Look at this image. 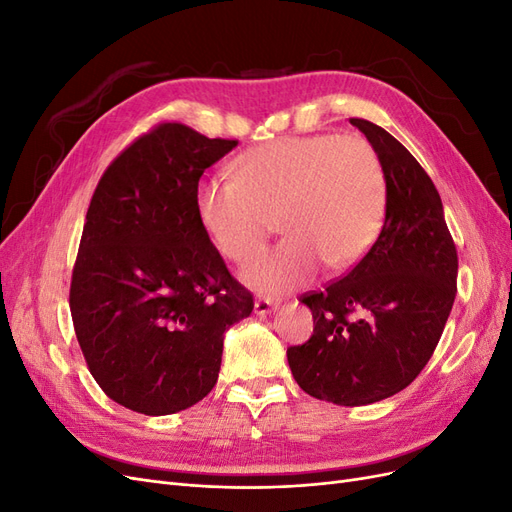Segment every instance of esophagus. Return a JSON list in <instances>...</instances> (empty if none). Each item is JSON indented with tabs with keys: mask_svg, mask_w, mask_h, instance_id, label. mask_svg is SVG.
<instances>
[{
	"mask_svg": "<svg viewBox=\"0 0 512 512\" xmlns=\"http://www.w3.org/2000/svg\"><path fill=\"white\" fill-rule=\"evenodd\" d=\"M277 305H280V303H275V301H271V299H258V301L254 303V314H258V316L271 314V312H275Z\"/></svg>",
	"mask_w": 512,
	"mask_h": 512,
	"instance_id": "1",
	"label": "esophagus"
}]
</instances>
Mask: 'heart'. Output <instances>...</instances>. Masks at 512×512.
Listing matches in <instances>:
<instances>
[{
  "label": "heart",
  "mask_w": 512,
  "mask_h": 512,
  "mask_svg": "<svg viewBox=\"0 0 512 512\" xmlns=\"http://www.w3.org/2000/svg\"><path fill=\"white\" fill-rule=\"evenodd\" d=\"M386 205L384 168L359 136H294L247 151L235 179H203L196 211L224 258L256 254L275 220L286 239L241 271L243 282L280 294L320 271L346 269L374 245Z\"/></svg>",
  "instance_id": "1"
}]
</instances>
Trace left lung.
I'll return each instance as SVG.
<instances>
[{"instance_id":"8db88e82","label":"left lung","mask_w":512,"mask_h":512,"mask_svg":"<svg viewBox=\"0 0 512 512\" xmlns=\"http://www.w3.org/2000/svg\"><path fill=\"white\" fill-rule=\"evenodd\" d=\"M350 123L382 162L384 224L348 275L303 294L314 333L286 354L307 395L367 406L404 391L431 359L453 309L459 262L440 194L423 166L376 123Z\"/></svg>"}]
</instances>
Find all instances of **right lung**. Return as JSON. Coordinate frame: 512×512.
<instances>
[{"instance_id":"right-lung-1","label":"right lung","mask_w":512,"mask_h":512,"mask_svg":"<svg viewBox=\"0 0 512 512\" xmlns=\"http://www.w3.org/2000/svg\"><path fill=\"white\" fill-rule=\"evenodd\" d=\"M237 147L160 123L123 149L91 196L70 284L76 339L100 389L147 416L198 404L224 333L254 309L196 211L205 170Z\"/></svg>"}]
</instances>
